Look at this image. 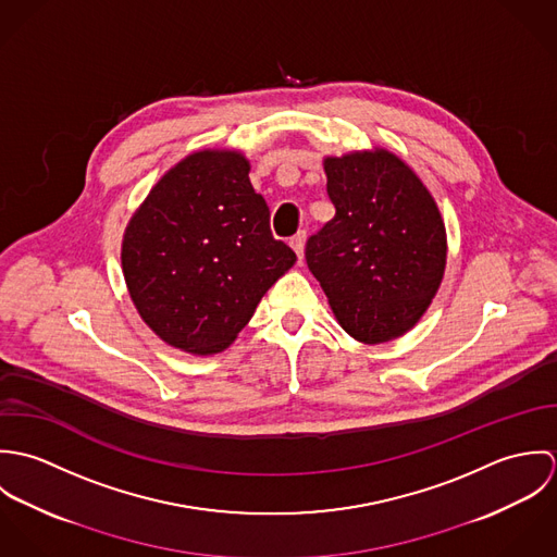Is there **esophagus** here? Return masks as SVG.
<instances>
[{"mask_svg": "<svg viewBox=\"0 0 557 557\" xmlns=\"http://www.w3.org/2000/svg\"><path fill=\"white\" fill-rule=\"evenodd\" d=\"M305 242H307V232H298L294 238L289 239V246L294 248V252L298 255L300 261L305 257Z\"/></svg>", "mask_w": 557, "mask_h": 557, "instance_id": "esophagus-1", "label": "esophagus"}]
</instances>
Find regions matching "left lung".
<instances>
[{
  "label": "left lung",
  "mask_w": 557,
  "mask_h": 557,
  "mask_svg": "<svg viewBox=\"0 0 557 557\" xmlns=\"http://www.w3.org/2000/svg\"><path fill=\"white\" fill-rule=\"evenodd\" d=\"M334 219L311 236L307 265L341 327L364 345L395 341L431 307L448 255L440 208L386 148L325 157Z\"/></svg>",
  "instance_id": "obj_1"
}]
</instances>
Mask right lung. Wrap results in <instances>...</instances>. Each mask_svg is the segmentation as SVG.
<instances>
[{"label": "right lung", "instance_id": "obj_1", "mask_svg": "<svg viewBox=\"0 0 557 557\" xmlns=\"http://www.w3.org/2000/svg\"><path fill=\"white\" fill-rule=\"evenodd\" d=\"M248 173L239 150H197L160 177L124 230L122 272L137 313L193 356L225 351L296 263L272 238Z\"/></svg>", "mask_w": 557, "mask_h": 557}]
</instances>
